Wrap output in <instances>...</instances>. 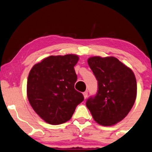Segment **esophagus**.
<instances>
[{
	"label": "esophagus",
	"mask_w": 152,
	"mask_h": 152,
	"mask_svg": "<svg viewBox=\"0 0 152 152\" xmlns=\"http://www.w3.org/2000/svg\"><path fill=\"white\" fill-rule=\"evenodd\" d=\"M83 95H84V98L86 99L87 97V96H88V92H87V91H85V92H84V93H83Z\"/></svg>",
	"instance_id": "34e87169"
}]
</instances>
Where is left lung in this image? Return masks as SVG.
Listing matches in <instances>:
<instances>
[{
	"mask_svg": "<svg viewBox=\"0 0 152 152\" xmlns=\"http://www.w3.org/2000/svg\"><path fill=\"white\" fill-rule=\"evenodd\" d=\"M97 80V92L86 105L98 124L111 126L130 112L136 99L137 83L130 68L114 57H89L87 60Z\"/></svg>",
	"mask_w": 152,
	"mask_h": 152,
	"instance_id": "8db88e82",
	"label": "left lung"
}]
</instances>
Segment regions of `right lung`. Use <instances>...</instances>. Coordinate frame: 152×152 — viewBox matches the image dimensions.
Returning a JSON list of instances; mask_svg holds the SVG:
<instances>
[{"mask_svg":"<svg viewBox=\"0 0 152 152\" xmlns=\"http://www.w3.org/2000/svg\"><path fill=\"white\" fill-rule=\"evenodd\" d=\"M75 55L49 56L30 70L27 83L30 104L46 122L60 124L73 116L76 106L84 100L74 88L77 75Z\"/></svg>","mask_w":152,"mask_h":152,"instance_id":"add662e5","label":"right lung"}]
</instances>
